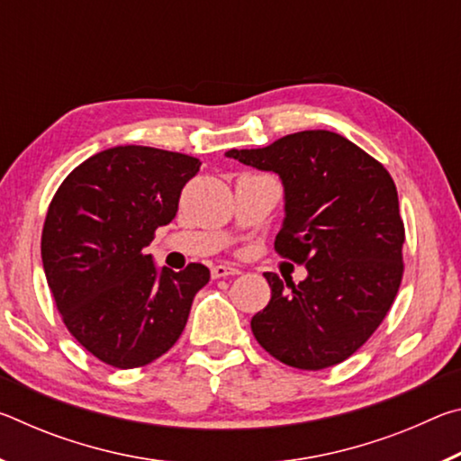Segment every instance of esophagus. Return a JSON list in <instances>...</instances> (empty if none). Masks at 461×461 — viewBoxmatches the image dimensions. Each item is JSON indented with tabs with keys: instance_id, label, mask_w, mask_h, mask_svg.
<instances>
[{
	"instance_id": "1",
	"label": "esophagus",
	"mask_w": 461,
	"mask_h": 461,
	"mask_svg": "<svg viewBox=\"0 0 461 461\" xmlns=\"http://www.w3.org/2000/svg\"><path fill=\"white\" fill-rule=\"evenodd\" d=\"M233 275H240V270L233 267H225V264H217V267L212 268L213 278H225V276H233Z\"/></svg>"
}]
</instances>
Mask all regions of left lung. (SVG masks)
Returning a JSON list of instances; mask_svg holds the SVG:
<instances>
[{
  "label": "left lung",
  "mask_w": 461,
  "mask_h": 461,
  "mask_svg": "<svg viewBox=\"0 0 461 461\" xmlns=\"http://www.w3.org/2000/svg\"><path fill=\"white\" fill-rule=\"evenodd\" d=\"M225 156L280 176L285 221L275 249L307 268L299 285L264 275L272 296L252 317L254 338L299 370L348 360L378 330L402 280L404 225L393 176L327 130Z\"/></svg>",
  "instance_id": "8db88e82"
}]
</instances>
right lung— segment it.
<instances>
[{
  "mask_svg": "<svg viewBox=\"0 0 461 461\" xmlns=\"http://www.w3.org/2000/svg\"><path fill=\"white\" fill-rule=\"evenodd\" d=\"M199 167L181 152L115 146L81 162L52 197L44 275L67 330L101 362L128 370L167 354L209 283L203 264L158 270L146 254Z\"/></svg>",
  "mask_w": 461,
  "mask_h": 461,
  "instance_id": "obj_1",
  "label": "right lung"
}]
</instances>
